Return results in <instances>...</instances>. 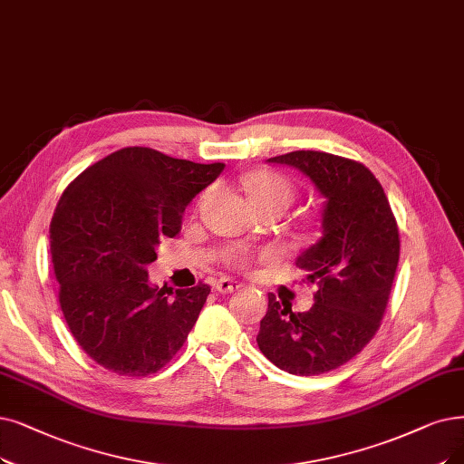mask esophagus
<instances>
[{
	"label": "esophagus",
	"mask_w": 464,
	"mask_h": 464,
	"mask_svg": "<svg viewBox=\"0 0 464 464\" xmlns=\"http://www.w3.org/2000/svg\"><path fill=\"white\" fill-rule=\"evenodd\" d=\"M215 289L218 293H234L237 289H242V284L232 280V277H220V280L215 282Z\"/></svg>",
	"instance_id": "esophagus-1"
}]
</instances>
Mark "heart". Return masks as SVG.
I'll use <instances>...</instances> for the list:
<instances>
[{
	"mask_svg": "<svg viewBox=\"0 0 464 464\" xmlns=\"http://www.w3.org/2000/svg\"><path fill=\"white\" fill-rule=\"evenodd\" d=\"M247 194L251 201H282L287 208V203L293 199V187L284 177L263 171V173L253 175L247 180ZM270 256L272 253H265L261 258H270ZM230 261L236 266H246L251 261V255L239 251L230 256Z\"/></svg>",
	"mask_w": 464,
	"mask_h": 464,
	"instance_id": "heart-1",
	"label": "heart"
}]
</instances>
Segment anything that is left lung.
<instances>
[{"label": "left lung", "instance_id": "left-lung-1", "mask_svg": "<svg viewBox=\"0 0 464 464\" xmlns=\"http://www.w3.org/2000/svg\"><path fill=\"white\" fill-rule=\"evenodd\" d=\"M299 169L324 198L322 237L296 256L316 284L314 304L293 312L268 295L256 344L291 375H322L354 358L377 333L400 258L391 203L365 165L296 150L266 160Z\"/></svg>", "mask_w": 464, "mask_h": 464}]
</instances>
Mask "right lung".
<instances>
[{"label":"right lung","instance_id":"obj_1","mask_svg":"<svg viewBox=\"0 0 464 464\" xmlns=\"http://www.w3.org/2000/svg\"><path fill=\"white\" fill-rule=\"evenodd\" d=\"M222 169L225 163L129 146L92 163L63 192L49 228L61 308L73 339L108 372L156 373L187 341L209 285L160 289L146 268Z\"/></svg>","mask_w":464,"mask_h":464}]
</instances>
